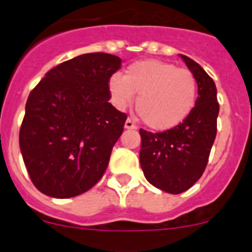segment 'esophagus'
<instances>
[{
  "label": "esophagus",
  "mask_w": 252,
  "mask_h": 252,
  "mask_svg": "<svg viewBox=\"0 0 252 252\" xmlns=\"http://www.w3.org/2000/svg\"><path fill=\"white\" fill-rule=\"evenodd\" d=\"M125 128H136V125L133 124L132 120L127 119L126 122H125Z\"/></svg>",
  "instance_id": "1"
}]
</instances>
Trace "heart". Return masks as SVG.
I'll return each mask as SVG.
<instances>
[{
  "label": "heart",
  "instance_id": "b5f03b06",
  "mask_svg": "<svg viewBox=\"0 0 252 252\" xmlns=\"http://www.w3.org/2000/svg\"><path fill=\"white\" fill-rule=\"evenodd\" d=\"M115 103L125 107L139 94L136 110L144 124L153 130L175 127L194 110L198 82L189 69L161 60H140L127 66L125 75L110 78Z\"/></svg>",
  "mask_w": 252,
  "mask_h": 252
}]
</instances>
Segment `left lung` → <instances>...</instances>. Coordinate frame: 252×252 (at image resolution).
Listing matches in <instances>:
<instances>
[{
  "mask_svg": "<svg viewBox=\"0 0 252 252\" xmlns=\"http://www.w3.org/2000/svg\"><path fill=\"white\" fill-rule=\"evenodd\" d=\"M198 82L192 113L175 127L162 132L140 128V162L150 184L171 194L186 192L203 174L217 133L220 104L213 79L198 63L180 55Z\"/></svg>",
  "mask_w": 252,
  "mask_h": 252,
  "instance_id": "8db88e82",
  "label": "left lung"
}]
</instances>
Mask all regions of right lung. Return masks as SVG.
Listing matches in <instances>:
<instances>
[{"instance_id": "1", "label": "right lung", "mask_w": 252, "mask_h": 252, "mask_svg": "<svg viewBox=\"0 0 252 252\" xmlns=\"http://www.w3.org/2000/svg\"><path fill=\"white\" fill-rule=\"evenodd\" d=\"M121 59L90 53L50 69L29 94L20 149L31 182L54 198L92 188L108 166L127 115L110 103Z\"/></svg>"}]
</instances>
